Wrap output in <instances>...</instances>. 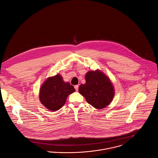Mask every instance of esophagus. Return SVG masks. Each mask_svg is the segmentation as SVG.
<instances>
[{
  "instance_id": "obj_1",
  "label": "esophagus",
  "mask_w": 158,
  "mask_h": 158,
  "mask_svg": "<svg viewBox=\"0 0 158 158\" xmlns=\"http://www.w3.org/2000/svg\"><path fill=\"white\" fill-rule=\"evenodd\" d=\"M74 87H75V90H76L77 91H78V85H75Z\"/></svg>"
}]
</instances>
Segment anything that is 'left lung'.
Masks as SVG:
<instances>
[{"label":"left lung","instance_id":"left-lung-1","mask_svg":"<svg viewBox=\"0 0 158 158\" xmlns=\"http://www.w3.org/2000/svg\"><path fill=\"white\" fill-rule=\"evenodd\" d=\"M86 83L80 85L79 93L87 102L96 109H103L110 104L114 90L109 78L101 71H89L85 75Z\"/></svg>","mask_w":158,"mask_h":158}]
</instances>
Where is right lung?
<instances>
[{"label":"right lung","mask_w":158,"mask_h":158,"mask_svg":"<svg viewBox=\"0 0 158 158\" xmlns=\"http://www.w3.org/2000/svg\"><path fill=\"white\" fill-rule=\"evenodd\" d=\"M75 91L73 86L64 81L60 75L49 77L40 89V100L48 109L55 111L65 103L67 96Z\"/></svg>","instance_id":"right-lung-1"}]
</instances>
